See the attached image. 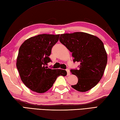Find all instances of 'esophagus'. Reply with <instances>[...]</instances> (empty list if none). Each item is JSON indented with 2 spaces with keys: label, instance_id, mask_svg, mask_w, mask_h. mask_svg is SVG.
<instances>
[{
  "label": "esophagus",
  "instance_id": "1",
  "mask_svg": "<svg viewBox=\"0 0 120 120\" xmlns=\"http://www.w3.org/2000/svg\"><path fill=\"white\" fill-rule=\"evenodd\" d=\"M66 71H67V75H70V71L69 70V69H68V68H67V70H66Z\"/></svg>",
  "mask_w": 120,
  "mask_h": 120
}]
</instances>
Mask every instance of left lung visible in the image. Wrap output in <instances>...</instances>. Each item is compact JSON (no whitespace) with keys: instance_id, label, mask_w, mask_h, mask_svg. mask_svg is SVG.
<instances>
[{"instance_id":"8db88e82","label":"left lung","mask_w":120,"mask_h":120,"mask_svg":"<svg viewBox=\"0 0 120 120\" xmlns=\"http://www.w3.org/2000/svg\"><path fill=\"white\" fill-rule=\"evenodd\" d=\"M59 40L72 52L73 62L80 63L78 69L71 70L78 79L76 85L71 86L79 92L94 87L103 77L107 63L102 41L94 35L81 32L61 34Z\"/></svg>"}]
</instances>
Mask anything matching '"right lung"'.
<instances>
[{
  "instance_id": "add662e5",
  "label": "right lung",
  "mask_w": 120,
  "mask_h": 120,
  "mask_svg": "<svg viewBox=\"0 0 120 120\" xmlns=\"http://www.w3.org/2000/svg\"><path fill=\"white\" fill-rule=\"evenodd\" d=\"M59 36L39 34L27 39L19 47L16 67L22 82L31 90L44 93L52 87L58 76L67 75L65 70L45 67L52 61L49 56Z\"/></svg>"
}]
</instances>
